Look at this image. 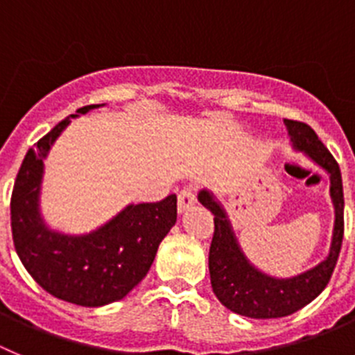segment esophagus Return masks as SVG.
<instances>
[{
    "instance_id": "obj_1",
    "label": "esophagus",
    "mask_w": 355,
    "mask_h": 355,
    "mask_svg": "<svg viewBox=\"0 0 355 355\" xmlns=\"http://www.w3.org/2000/svg\"><path fill=\"white\" fill-rule=\"evenodd\" d=\"M196 203V194H194L193 187H184L178 193V212H185V210L193 207Z\"/></svg>"
}]
</instances>
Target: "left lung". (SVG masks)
<instances>
[{
  "label": "left lung",
  "mask_w": 355,
  "mask_h": 355,
  "mask_svg": "<svg viewBox=\"0 0 355 355\" xmlns=\"http://www.w3.org/2000/svg\"><path fill=\"white\" fill-rule=\"evenodd\" d=\"M292 146L304 152L331 177L334 203V232L331 249L324 261L292 277H272L249 263L233 233L225 209L214 194L201 189L198 200L214 214V237L209 253L210 283L216 297L233 313L249 318L288 317L320 295L333 276L343 242V184L336 159L331 155L317 132L308 123L285 120Z\"/></svg>",
  "instance_id": "1"
}]
</instances>
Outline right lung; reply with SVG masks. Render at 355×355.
Segmentation results:
<instances>
[{
	"label": "right lung",
	"instance_id": "obj_1",
	"mask_svg": "<svg viewBox=\"0 0 355 355\" xmlns=\"http://www.w3.org/2000/svg\"><path fill=\"white\" fill-rule=\"evenodd\" d=\"M101 106L79 107L28 150L10 200L12 237L22 265L51 295L88 308L120 301L138 285L177 223V196L170 194L155 203L127 205L86 235H67L46 225L40 214L44 159L70 118Z\"/></svg>",
	"mask_w": 355,
	"mask_h": 355
}]
</instances>
